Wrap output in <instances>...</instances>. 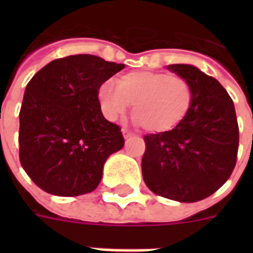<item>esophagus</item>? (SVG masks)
Masks as SVG:
<instances>
[{
    "instance_id": "obj_1",
    "label": "esophagus",
    "mask_w": 253,
    "mask_h": 253,
    "mask_svg": "<svg viewBox=\"0 0 253 253\" xmlns=\"http://www.w3.org/2000/svg\"><path fill=\"white\" fill-rule=\"evenodd\" d=\"M122 134H123V138H125V139H130L131 136L134 135V134H132V132H130V131H128V130H125V128H123V130H122Z\"/></svg>"
}]
</instances>
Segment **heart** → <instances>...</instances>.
I'll return each mask as SVG.
<instances>
[{"label": "heart", "instance_id": "1", "mask_svg": "<svg viewBox=\"0 0 253 253\" xmlns=\"http://www.w3.org/2000/svg\"><path fill=\"white\" fill-rule=\"evenodd\" d=\"M193 97L188 80L154 71L127 72L117 79V86L103 83L98 87L101 110L109 121H117L132 105L135 122L150 132L178 126L190 111Z\"/></svg>", "mask_w": 253, "mask_h": 253}]
</instances>
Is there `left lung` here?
Here are the masks:
<instances>
[{
	"mask_svg": "<svg viewBox=\"0 0 253 253\" xmlns=\"http://www.w3.org/2000/svg\"><path fill=\"white\" fill-rule=\"evenodd\" d=\"M167 68L190 83L193 105L173 130L144 136L143 180L155 194L190 204L211 196L231 176L239 127L234 102L219 81L190 64Z\"/></svg>",
	"mask_w": 253,
	"mask_h": 253,
	"instance_id": "8db88e82",
	"label": "left lung"
}]
</instances>
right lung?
<instances>
[{"mask_svg":"<svg viewBox=\"0 0 253 253\" xmlns=\"http://www.w3.org/2000/svg\"><path fill=\"white\" fill-rule=\"evenodd\" d=\"M125 64L72 55L43 67L26 86L19 111V160L44 192H93L103 164L125 144L121 127L105 119L98 87Z\"/></svg>","mask_w":253,"mask_h":253,"instance_id":"obj_1","label":"right lung"}]
</instances>
